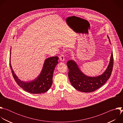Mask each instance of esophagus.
Instances as JSON below:
<instances>
[{
	"label": "esophagus",
	"mask_w": 123,
	"mask_h": 123,
	"mask_svg": "<svg viewBox=\"0 0 123 123\" xmlns=\"http://www.w3.org/2000/svg\"><path fill=\"white\" fill-rule=\"evenodd\" d=\"M59 59L61 61H64L65 60V56L64 55L62 54L60 55V56H59Z\"/></svg>",
	"instance_id": "obj_1"
}]
</instances>
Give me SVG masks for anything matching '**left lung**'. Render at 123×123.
Returning <instances> with one entry per match:
<instances>
[{
	"instance_id": "obj_1",
	"label": "left lung",
	"mask_w": 123,
	"mask_h": 123,
	"mask_svg": "<svg viewBox=\"0 0 123 123\" xmlns=\"http://www.w3.org/2000/svg\"><path fill=\"white\" fill-rule=\"evenodd\" d=\"M110 42V40L108 37ZM68 76L72 86L75 89L82 92H93L102 86L110 78L113 68V56L112 52L109 65L105 72L96 77H89L85 75L73 60L68 61Z\"/></svg>"
}]
</instances>
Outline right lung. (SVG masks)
<instances>
[{
  "label": "right lung",
  "mask_w": 123,
  "mask_h": 123,
  "mask_svg": "<svg viewBox=\"0 0 123 123\" xmlns=\"http://www.w3.org/2000/svg\"><path fill=\"white\" fill-rule=\"evenodd\" d=\"M11 53L10 55V66L15 82L20 87L29 93L40 94L47 92L52 84V76L55 67L58 64V56H52L46 59L40 75L33 81L24 82L19 80L14 73L11 65Z\"/></svg>",
  "instance_id": "1"
}]
</instances>
